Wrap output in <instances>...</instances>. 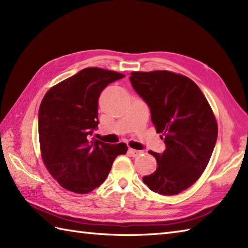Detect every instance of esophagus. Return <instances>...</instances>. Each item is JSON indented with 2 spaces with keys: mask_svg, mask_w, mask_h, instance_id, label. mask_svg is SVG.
Masks as SVG:
<instances>
[{
  "mask_svg": "<svg viewBox=\"0 0 248 248\" xmlns=\"http://www.w3.org/2000/svg\"><path fill=\"white\" fill-rule=\"evenodd\" d=\"M129 152H130V155H132V156H139L140 155H141L143 154V151H140V150H136V149H132V148H129Z\"/></svg>",
  "mask_w": 248,
  "mask_h": 248,
  "instance_id": "1",
  "label": "esophagus"
}]
</instances>
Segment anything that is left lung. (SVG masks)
I'll use <instances>...</instances> for the list:
<instances>
[{"label": "left lung", "mask_w": 248, "mask_h": 248, "mask_svg": "<svg viewBox=\"0 0 248 248\" xmlns=\"http://www.w3.org/2000/svg\"><path fill=\"white\" fill-rule=\"evenodd\" d=\"M129 78L148 104L166 146L162 154L149 152L157 167L143 181L155 193L177 195L198 180L212 155L217 139L212 109L200 88L184 76L157 70L132 72Z\"/></svg>", "instance_id": "left-lung-1"}]
</instances>
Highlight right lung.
<instances>
[{
  "instance_id": "1",
  "label": "right lung",
  "mask_w": 248,
  "mask_h": 248,
  "mask_svg": "<svg viewBox=\"0 0 248 248\" xmlns=\"http://www.w3.org/2000/svg\"><path fill=\"white\" fill-rule=\"evenodd\" d=\"M121 73L92 67L62 81L45 94L38 113L41 156L61 186L78 194L93 191L107 179L124 143L107 144L91 138L98 128V99Z\"/></svg>"
}]
</instances>
